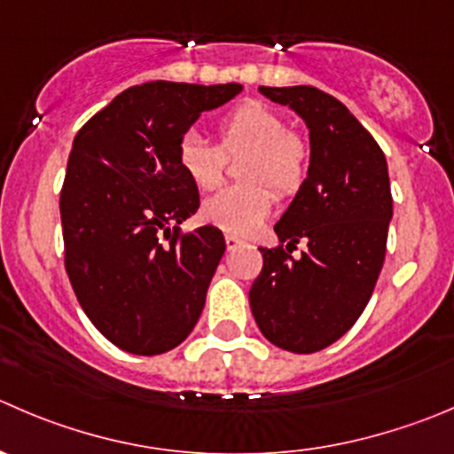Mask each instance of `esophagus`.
<instances>
[{"mask_svg": "<svg viewBox=\"0 0 454 454\" xmlns=\"http://www.w3.org/2000/svg\"><path fill=\"white\" fill-rule=\"evenodd\" d=\"M241 246V239L239 237H235V235H226V248L228 250H237Z\"/></svg>", "mask_w": 454, "mask_h": 454, "instance_id": "34e87169", "label": "esophagus"}]
</instances>
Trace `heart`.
I'll return each instance as SVG.
<instances>
[{"mask_svg":"<svg viewBox=\"0 0 454 454\" xmlns=\"http://www.w3.org/2000/svg\"><path fill=\"white\" fill-rule=\"evenodd\" d=\"M222 146L208 142L197 130H188L177 146V161L186 177L201 191L219 186L226 170V153L248 151L241 177L246 184L228 186L201 206L206 222L231 235H250L270 215L276 188L279 197L299 192L310 168L306 139L290 133L288 121L277 110L248 101L219 120Z\"/></svg>","mask_w":454,"mask_h":454,"instance_id":"1","label":"heart"}]
</instances>
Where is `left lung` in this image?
<instances>
[{"label":"left lung","mask_w":454,"mask_h":454,"mask_svg":"<svg viewBox=\"0 0 454 454\" xmlns=\"http://www.w3.org/2000/svg\"><path fill=\"white\" fill-rule=\"evenodd\" d=\"M259 92L306 121L310 168L275 223L281 244L259 248L263 268L248 293L250 310L277 348L317 353L353 328L375 290L393 219L388 164L372 135L328 92ZM299 240L307 250L294 260L289 253Z\"/></svg>","instance_id":"obj_1"}]
</instances>
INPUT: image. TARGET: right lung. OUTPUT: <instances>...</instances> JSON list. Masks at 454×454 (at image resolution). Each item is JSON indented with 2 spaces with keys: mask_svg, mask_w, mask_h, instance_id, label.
Listing matches in <instances>:
<instances>
[{
  "mask_svg": "<svg viewBox=\"0 0 454 454\" xmlns=\"http://www.w3.org/2000/svg\"><path fill=\"white\" fill-rule=\"evenodd\" d=\"M239 92L157 79L117 95L74 135L59 195L66 272L92 325L126 353H168L204 310L226 241L215 226L179 232L200 191L177 146L201 113Z\"/></svg>",
  "mask_w": 454,
  "mask_h": 454,
  "instance_id": "1",
  "label": "right lung"
}]
</instances>
